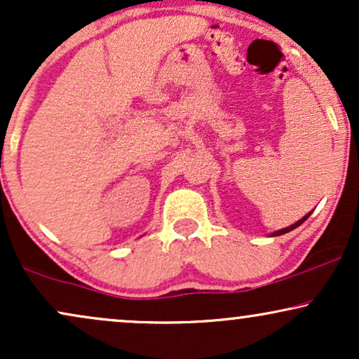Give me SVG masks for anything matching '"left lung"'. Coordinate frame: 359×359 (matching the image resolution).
<instances>
[{
	"mask_svg": "<svg viewBox=\"0 0 359 359\" xmlns=\"http://www.w3.org/2000/svg\"><path fill=\"white\" fill-rule=\"evenodd\" d=\"M311 215V212L310 213H306V215L305 217H303V219L302 220H298L297 222V224H293V225H290V226H287V229H281V230H276V232H273V233H271V235H273V237H278V235H283V233H288V232H292V230L293 229H297V226H300L302 224H303V222H305L306 219H308V217H310Z\"/></svg>",
	"mask_w": 359,
	"mask_h": 359,
	"instance_id": "8db88e82",
	"label": "left lung"
}]
</instances>
